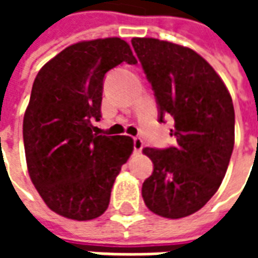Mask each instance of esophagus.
I'll return each mask as SVG.
<instances>
[{
  "label": "esophagus",
  "mask_w": 258,
  "mask_h": 258,
  "mask_svg": "<svg viewBox=\"0 0 258 258\" xmlns=\"http://www.w3.org/2000/svg\"><path fill=\"white\" fill-rule=\"evenodd\" d=\"M144 148V141L140 137H135L134 138V152L135 153H140Z\"/></svg>",
  "instance_id": "obj_1"
}]
</instances>
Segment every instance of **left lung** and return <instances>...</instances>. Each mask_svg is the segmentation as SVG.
<instances>
[{"label": "left lung", "instance_id": "left-lung-1", "mask_svg": "<svg viewBox=\"0 0 258 258\" xmlns=\"http://www.w3.org/2000/svg\"><path fill=\"white\" fill-rule=\"evenodd\" d=\"M155 92L159 121L174 118L177 145L145 148L153 173L142 184L157 216H190L213 198L227 173L235 142L232 98L216 70L194 49L156 38H133Z\"/></svg>", "mask_w": 258, "mask_h": 258}]
</instances>
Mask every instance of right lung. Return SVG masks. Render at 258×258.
<instances>
[{
	"mask_svg": "<svg viewBox=\"0 0 258 258\" xmlns=\"http://www.w3.org/2000/svg\"><path fill=\"white\" fill-rule=\"evenodd\" d=\"M137 63L127 42L112 37L64 48L37 74L23 118L31 182L59 216L88 221L102 216L114 179L133 153L127 135H96L103 79L120 63Z\"/></svg>",
	"mask_w": 258,
	"mask_h": 258,
	"instance_id": "right-lung-1",
	"label": "right lung"
}]
</instances>
